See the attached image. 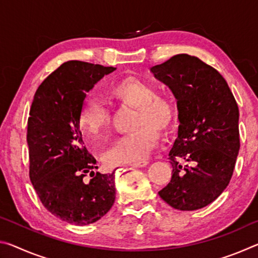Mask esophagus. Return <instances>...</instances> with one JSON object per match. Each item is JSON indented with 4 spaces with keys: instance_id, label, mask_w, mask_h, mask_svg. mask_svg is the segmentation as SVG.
Segmentation results:
<instances>
[{
    "instance_id": "esophagus-1",
    "label": "esophagus",
    "mask_w": 258,
    "mask_h": 258,
    "mask_svg": "<svg viewBox=\"0 0 258 258\" xmlns=\"http://www.w3.org/2000/svg\"><path fill=\"white\" fill-rule=\"evenodd\" d=\"M147 164H148L147 160H140V161H135V163H131L130 166H132V167H145Z\"/></svg>"
}]
</instances>
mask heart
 Here are the masks:
<instances>
[{
    "label": "heart",
    "instance_id": "obj_1",
    "mask_svg": "<svg viewBox=\"0 0 258 258\" xmlns=\"http://www.w3.org/2000/svg\"><path fill=\"white\" fill-rule=\"evenodd\" d=\"M111 93L120 102L138 108L132 133L116 140L104 152V161L110 166L143 160L158 141V132L169 127L174 117L173 104L149 83L137 77H126L111 87ZM110 124V110L101 99L87 97L80 115V125L86 134L97 137Z\"/></svg>",
    "mask_w": 258,
    "mask_h": 258
}]
</instances>
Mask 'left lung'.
Instances as JSON below:
<instances>
[{"mask_svg":"<svg viewBox=\"0 0 258 258\" xmlns=\"http://www.w3.org/2000/svg\"><path fill=\"white\" fill-rule=\"evenodd\" d=\"M150 71L172 90L178 111L168 154L172 177L158 195L173 208L196 211L213 203L232 177L240 149L238 103L224 77L197 56L176 54Z\"/></svg>","mask_w":258,"mask_h":258,"instance_id":"8db88e82","label":"left lung"}]
</instances>
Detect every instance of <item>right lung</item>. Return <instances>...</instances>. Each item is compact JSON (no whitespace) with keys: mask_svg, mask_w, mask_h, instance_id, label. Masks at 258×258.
I'll return each instance as SVG.
<instances>
[{"mask_svg":"<svg viewBox=\"0 0 258 258\" xmlns=\"http://www.w3.org/2000/svg\"><path fill=\"white\" fill-rule=\"evenodd\" d=\"M115 69L78 60L63 62L38 86L30 107V182L43 206L67 223H94L115 203V172H93L97 160L80 130L86 92Z\"/></svg>","mask_w":258,"mask_h":258,"instance_id":"obj_1","label":"right lung"}]
</instances>
